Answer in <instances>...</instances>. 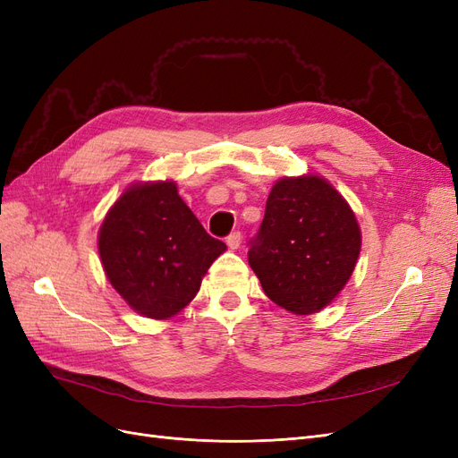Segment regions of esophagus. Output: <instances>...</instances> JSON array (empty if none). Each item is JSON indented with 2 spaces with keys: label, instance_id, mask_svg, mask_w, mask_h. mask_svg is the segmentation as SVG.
I'll return each instance as SVG.
<instances>
[{
  "label": "esophagus",
  "instance_id": "1",
  "mask_svg": "<svg viewBox=\"0 0 458 458\" xmlns=\"http://www.w3.org/2000/svg\"><path fill=\"white\" fill-rule=\"evenodd\" d=\"M241 241H242L241 233H239V231H234V233H231L229 237H227V246L231 248V250H237V248L241 246Z\"/></svg>",
  "mask_w": 458,
  "mask_h": 458
}]
</instances>
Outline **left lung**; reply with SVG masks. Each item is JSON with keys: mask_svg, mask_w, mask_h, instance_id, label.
<instances>
[{"mask_svg": "<svg viewBox=\"0 0 458 458\" xmlns=\"http://www.w3.org/2000/svg\"><path fill=\"white\" fill-rule=\"evenodd\" d=\"M359 250L355 214L327 179L283 177L269 192L248 263L276 306L311 315L340 294Z\"/></svg>", "mask_w": 458, "mask_h": 458, "instance_id": "8db88e82", "label": "left lung"}]
</instances>
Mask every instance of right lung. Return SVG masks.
Instances as JSON below:
<instances>
[{
	"label": "right lung",
	"instance_id": "1",
	"mask_svg": "<svg viewBox=\"0 0 458 458\" xmlns=\"http://www.w3.org/2000/svg\"><path fill=\"white\" fill-rule=\"evenodd\" d=\"M225 250V242L204 231L174 182L128 187L99 229V256L110 284L131 310L150 318L182 311Z\"/></svg>",
	"mask_w": 458,
	"mask_h": 458
}]
</instances>
